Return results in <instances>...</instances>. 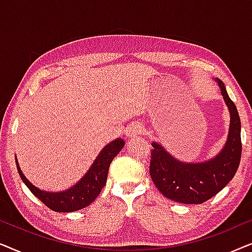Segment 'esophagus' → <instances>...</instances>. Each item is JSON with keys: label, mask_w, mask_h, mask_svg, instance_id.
Segmentation results:
<instances>
[{"label": "esophagus", "mask_w": 252, "mask_h": 252, "mask_svg": "<svg viewBox=\"0 0 252 252\" xmlns=\"http://www.w3.org/2000/svg\"><path fill=\"white\" fill-rule=\"evenodd\" d=\"M142 132V127L139 124H132V125L128 126V128L126 130V136L128 139H134L139 134Z\"/></svg>", "instance_id": "esophagus-1"}]
</instances>
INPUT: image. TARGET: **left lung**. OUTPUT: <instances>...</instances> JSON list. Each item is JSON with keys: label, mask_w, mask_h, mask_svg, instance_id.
Returning <instances> with one entry per match:
<instances>
[{"label": "left lung", "mask_w": 252, "mask_h": 252, "mask_svg": "<svg viewBox=\"0 0 252 252\" xmlns=\"http://www.w3.org/2000/svg\"><path fill=\"white\" fill-rule=\"evenodd\" d=\"M229 112V129L225 146L208 160L188 163L172 156L160 143L153 142L150 177L165 197L184 204H202L232 180L239 168L242 153L241 120L226 87L216 78Z\"/></svg>", "instance_id": "obj_1"}]
</instances>
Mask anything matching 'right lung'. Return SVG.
Masks as SVG:
<instances>
[{"mask_svg":"<svg viewBox=\"0 0 252 252\" xmlns=\"http://www.w3.org/2000/svg\"><path fill=\"white\" fill-rule=\"evenodd\" d=\"M124 146H125V141L122 137L106 144L95 158L94 163L92 164L84 177L72 187L62 191H47L35 187L24 175L16 157L17 170L24 184L44 205H47L55 212H74L92 204L99 195L102 188L106 184L110 164Z\"/></svg>","mask_w":252,"mask_h":252,"instance_id":"1","label":"right lung"}]
</instances>
